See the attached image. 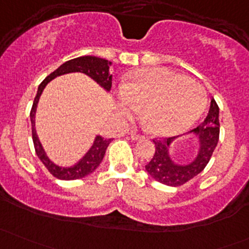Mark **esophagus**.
<instances>
[{
	"instance_id": "obj_1",
	"label": "esophagus",
	"mask_w": 249,
	"mask_h": 249,
	"mask_svg": "<svg viewBox=\"0 0 249 249\" xmlns=\"http://www.w3.org/2000/svg\"><path fill=\"white\" fill-rule=\"evenodd\" d=\"M130 137H131V140H134V141L143 139V136H141V135L136 134V132H131V134H130Z\"/></svg>"
}]
</instances>
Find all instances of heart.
I'll list each match as a JSON object with an SVG mask.
<instances>
[{
  "label": "heart",
  "mask_w": 249,
  "mask_h": 249,
  "mask_svg": "<svg viewBox=\"0 0 249 249\" xmlns=\"http://www.w3.org/2000/svg\"><path fill=\"white\" fill-rule=\"evenodd\" d=\"M207 105L205 88L162 67L140 70L122 88L118 110L130 118L143 108L142 119L150 132L175 136L197 122Z\"/></svg>",
  "instance_id": "heart-1"
}]
</instances>
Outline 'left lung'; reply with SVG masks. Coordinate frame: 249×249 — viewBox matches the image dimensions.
<instances>
[{"mask_svg": "<svg viewBox=\"0 0 249 249\" xmlns=\"http://www.w3.org/2000/svg\"><path fill=\"white\" fill-rule=\"evenodd\" d=\"M188 135L197 141L196 155L188 164L176 162L170 154L171 144L179 136L153 140L155 153L152 160L145 165V171L155 180L169 187H179L203 171L219 140V107L214 99L211 100L210 110L203 123L188 132Z\"/></svg>", "mask_w": 249, "mask_h": 249, "instance_id": "left-lung-1", "label": "left lung"}]
</instances>
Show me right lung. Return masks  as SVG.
Listing matches in <instances>:
<instances>
[{"mask_svg": "<svg viewBox=\"0 0 249 249\" xmlns=\"http://www.w3.org/2000/svg\"><path fill=\"white\" fill-rule=\"evenodd\" d=\"M110 65H112V62L106 59H101V57L90 56V55L89 56H79L76 57V59L69 60L65 64H62L59 69L55 70L53 73H50L39 84L38 90H37V95L35 97L34 105H32L31 112H30V119H31L32 126V140H34V145L37 157L43 162V165L47 167L48 171L52 173L54 177L59 178V179H79V178H83L85 176L90 175L91 172H94L97 169V166L101 164L107 147H108L113 139H104L101 136L95 137L94 143L90 147V149L85 153V155L79 161L72 165V166L65 167L54 164L48 158L47 153L44 152L43 147H42V143L39 142L38 136L36 134V127H35V117H36V109L39 101V97H41L44 88H46V85L50 80L59 76H62V74L73 73V72H80V73L87 74L91 79H94L100 87L104 88L106 91H109L110 87H112V74L109 73Z\"/></svg>", "mask_w": 249, "mask_h": 249, "instance_id": "add662e5", "label": "right lung"}]
</instances>
